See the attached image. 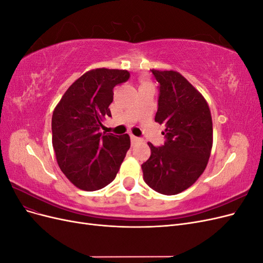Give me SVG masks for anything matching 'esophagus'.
Segmentation results:
<instances>
[{"instance_id":"34e87169","label":"esophagus","mask_w":263,"mask_h":263,"mask_svg":"<svg viewBox=\"0 0 263 263\" xmlns=\"http://www.w3.org/2000/svg\"><path fill=\"white\" fill-rule=\"evenodd\" d=\"M142 140H141V138H139V137H136V136H130V142H132V146H135V145H137L138 142H141Z\"/></svg>"}]
</instances>
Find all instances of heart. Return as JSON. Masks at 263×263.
Masks as SVG:
<instances>
[{
    "label": "heart",
    "instance_id": "b5f03b06",
    "mask_svg": "<svg viewBox=\"0 0 263 263\" xmlns=\"http://www.w3.org/2000/svg\"><path fill=\"white\" fill-rule=\"evenodd\" d=\"M145 83H147V82H144V84H145Z\"/></svg>",
    "mask_w": 263,
    "mask_h": 263
}]
</instances>
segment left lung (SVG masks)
<instances>
[{
	"instance_id": "1",
	"label": "left lung",
	"mask_w": 263,
	"mask_h": 263,
	"mask_svg": "<svg viewBox=\"0 0 263 263\" xmlns=\"http://www.w3.org/2000/svg\"><path fill=\"white\" fill-rule=\"evenodd\" d=\"M159 83L155 121L164 124L165 142L141 164L144 180L157 192L176 195L194 184L208 165L213 122L203 95L177 71L151 70Z\"/></svg>"
}]
</instances>
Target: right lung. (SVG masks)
<instances>
[{
    "mask_svg": "<svg viewBox=\"0 0 263 263\" xmlns=\"http://www.w3.org/2000/svg\"><path fill=\"white\" fill-rule=\"evenodd\" d=\"M129 79L127 70L87 71L69 86L51 119L52 147L61 171L77 187L97 191L112 182L130 147L127 134H102L110 115L113 89Z\"/></svg>",
    "mask_w": 263,
    "mask_h": 263,
    "instance_id": "right-lung-1",
    "label": "right lung"
}]
</instances>
